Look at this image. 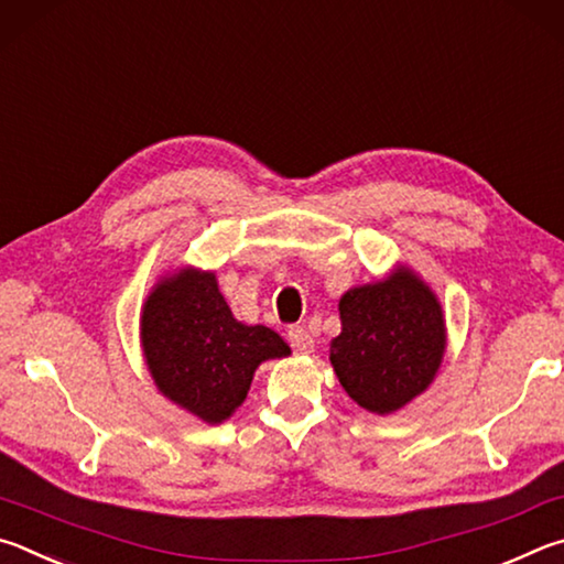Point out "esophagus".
Wrapping results in <instances>:
<instances>
[{
  "label": "esophagus",
  "instance_id": "esophagus-1",
  "mask_svg": "<svg viewBox=\"0 0 564 564\" xmlns=\"http://www.w3.org/2000/svg\"><path fill=\"white\" fill-rule=\"evenodd\" d=\"M288 339H290V347L297 351V354H312L314 351L312 334L304 329V327H290Z\"/></svg>",
  "mask_w": 564,
  "mask_h": 564
}]
</instances>
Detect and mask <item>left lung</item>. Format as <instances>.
Here are the masks:
<instances>
[{
	"label": "left lung",
	"instance_id": "left-lung-1",
	"mask_svg": "<svg viewBox=\"0 0 564 564\" xmlns=\"http://www.w3.org/2000/svg\"><path fill=\"white\" fill-rule=\"evenodd\" d=\"M339 314L329 361L361 409L389 416L431 387L446 354V317L436 292L409 264L344 292Z\"/></svg>",
	"mask_w": 564,
	"mask_h": 564
}]
</instances>
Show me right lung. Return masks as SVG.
I'll return each instance as SVG.
<instances>
[{
    "label": "right lung",
    "mask_w": 564,
    "mask_h": 564,
    "mask_svg": "<svg viewBox=\"0 0 564 564\" xmlns=\"http://www.w3.org/2000/svg\"><path fill=\"white\" fill-rule=\"evenodd\" d=\"M141 347L155 389L217 426L242 406L257 367L290 357L280 334L232 317L213 270L177 267L148 292Z\"/></svg>",
    "instance_id": "right-lung-1"
}]
</instances>
